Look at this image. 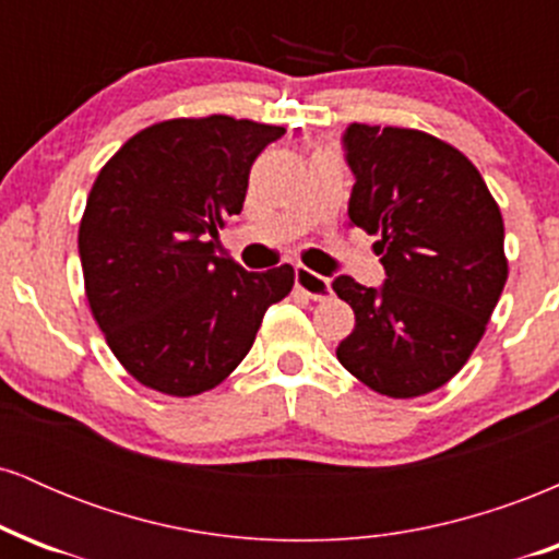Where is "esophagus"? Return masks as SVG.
<instances>
[{
  "label": "esophagus",
  "instance_id": "1",
  "mask_svg": "<svg viewBox=\"0 0 559 559\" xmlns=\"http://www.w3.org/2000/svg\"><path fill=\"white\" fill-rule=\"evenodd\" d=\"M294 281H297L299 292H305L310 299L323 301V299L331 297V281L323 278V275L307 271V267L299 265L297 271H294Z\"/></svg>",
  "mask_w": 559,
  "mask_h": 559
}]
</instances>
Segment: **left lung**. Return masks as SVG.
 <instances>
[{"instance_id":"left-lung-1","label":"left lung","mask_w":559,"mask_h":559,"mask_svg":"<svg viewBox=\"0 0 559 559\" xmlns=\"http://www.w3.org/2000/svg\"><path fill=\"white\" fill-rule=\"evenodd\" d=\"M344 146L349 221L378 236L386 284L333 281L355 310L336 357L391 400L431 394L463 370L504 288L502 213L476 165L431 133L352 123Z\"/></svg>"}]
</instances>
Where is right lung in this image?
Listing matches in <instances>:
<instances>
[{
	"label": "right lung",
	"mask_w": 559,
	"mask_h": 559,
	"mask_svg": "<svg viewBox=\"0 0 559 559\" xmlns=\"http://www.w3.org/2000/svg\"><path fill=\"white\" fill-rule=\"evenodd\" d=\"M286 128L230 115L173 118L131 136L88 191L79 252L92 316L118 362L168 396L215 389L252 349L294 267L243 271L217 258L249 170Z\"/></svg>",
	"instance_id": "right-lung-1"
}]
</instances>
